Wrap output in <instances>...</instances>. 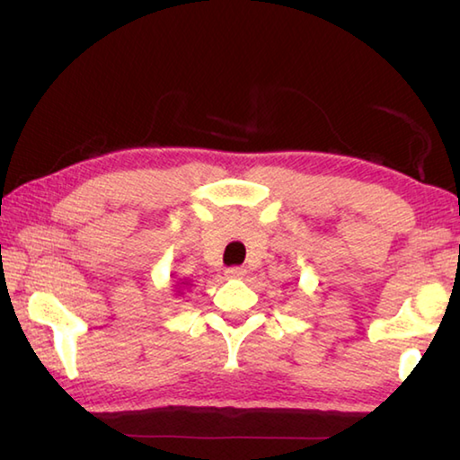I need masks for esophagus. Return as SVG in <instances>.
I'll list each match as a JSON object with an SVG mask.
<instances>
[{
	"mask_svg": "<svg viewBox=\"0 0 460 460\" xmlns=\"http://www.w3.org/2000/svg\"><path fill=\"white\" fill-rule=\"evenodd\" d=\"M245 268H241V266H233V268H227L225 270V276L227 278H243L245 276Z\"/></svg>",
	"mask_w": 460,
	"mask_h": 460,
	"instance_id": "esophagus-1",
	"label": "esophagus"
}]
</instances>
